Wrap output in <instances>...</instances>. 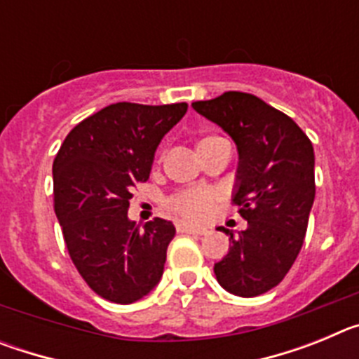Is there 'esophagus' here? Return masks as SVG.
Returning a JSON list of instances; mask_svg holds the SVG:
<instances>
[{
	"mask_svg": "<svg viewBox=\"0 0 359 359\" xmlns=\"http://www.w3.org/2000/svg\"><path fill=\"white\" fill-rule=\"evenodd\" d=\"M176 230L180 231V233H190V236H205V233H207V230H205V228L190 226V224L183 223V221H177Z\"/></svg>",
	"mask_w": 359,
	"mask_h": 359,
	"instance_id": "obj_1",
	"label": "esophagus"
}]
</instances>
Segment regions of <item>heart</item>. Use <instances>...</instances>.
Listing matches in <instances>:
<instances>
[{
  "instance_id": "obj_1",
  "label": "heart",
  "mask_w": 359,
  "mask_h": 359,
  "mask_svg": "<svg viewBox=\"0 0 359 359\" xmlns=\"http://www.w3.org/2000/svg\"><path fill=\"white\" fill-rule=\"evenodd\" d=\"M214 138V136H207L201 142ZM199 142V144H201ZM219 199V192L210 187H196V189L182 190L177 194L170 196L167 199V208L172 212L177 217L192 221V223H201L210 215L214 203Z\"/></svg>"
}]
</instances>
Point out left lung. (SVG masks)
I'll use <instances>...</instances> for the list:
<instances>
[{
	"label": "left lung",
	"mask_w": 359,
	"mask_h": 359,
	"mask_svg": "<svg viewBox=\"0 0 359 359\" xmlns=\"http://www.w3.org/2000/svg\"><path fill=\"white\" fill-rule=\"evenodd\" d=\"M192 107L239 151L233 203L248 226L239 236L219 228L231 246L214 273L230 293L257 297L280 284L302 248L316 190L313 144L293 118L255 95L226 91Z\"/></svg>",
	"instance_id": "8db88e82"
}]
</instances>
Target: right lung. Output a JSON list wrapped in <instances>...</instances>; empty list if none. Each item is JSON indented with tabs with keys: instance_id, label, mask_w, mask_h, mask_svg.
I'll return each instance as SVG.
<instances>
[{
	"instance_id": "right-lung-1",
	"label": "right lung",
	"mask_w": 359,
	"mask_h": 359,
	"mask_svg": "<svg viewBox=\"0 0 359 359\" xmlns=\"http://www.w3.org/2000/svg\"><path fill=\"white\" fill-rule=\"evenodd\" d=\"M189 104L116 102L69 131L53 160V210L86 284L115 304H133L160 282L174 224L129 221L133 190L151 174L158 144Z\"/></svg>"
}]
</instances>
